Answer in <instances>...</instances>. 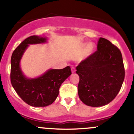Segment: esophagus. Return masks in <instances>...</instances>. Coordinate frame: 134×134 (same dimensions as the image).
Instances as JSON below:
<instances>
[{"instance_id":"1","label":"esophagus","mask_w":134,"mask_h":134,"mask_svg":"<svg viewBox=\"0 0 134 134\" xmlns=\"http://www.w3.org/2000/svg\"><path fill=\"white\" fill-rule=\"evenodd\" d=\"M71 71H72V73H75V72H76V69H75L74 67H72L71 68Z\"/></svg>"}]
</instances>
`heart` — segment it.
<instances>
[{
    "instance_id": "b5f03b06",
    "label": "heart",
    "mask_w": 134,
    "mask_h": 134,
    "mask_svg": "<svg viewBox=\"0 0 134 134\" xmlns=\"http://www.w3.org/2000/svg\"><path fill=\"white\" fill-rule=\"evenodd\" d=\"M80 49H84L82 54L81 55L82 59H86L90 57L96 51V45L93 43H81L79 45Z\"/></svg>"
}]
</instances>
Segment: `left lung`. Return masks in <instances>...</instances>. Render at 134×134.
Segmentation results:
<instances>
[{
	"mask_svg": "<svg viewBox=\"0 0 134 134\" xmlns=\"http://www.w3.org/2000/svg\"><path fill=\"white\" fill-rule=\"evenodd\" d=\"M97 49L76 67L79 76L77 90L80 99L93 107H103L113 101L125 77L119 49L103 38L98 40Z\"/></svg>",
	"mask_w": 134,
	"mask_h": 134,
	"instance_id": "1",
	"label": "left lung"
}]
</instances>
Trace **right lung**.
<instances>
[{
  "label": "right lung",
  "instance_id": "add662e5",
  "mask_svg": "<svg viewBox=\"0 0 134 134\" xmlns=\"http://www.w3.org/2000/svg\"><path fill=\"white\" fill-rule=\"evenodd\" d=\"M48 38L33 35L27 38L15 49L11 57L10 81L20 98L29 105L44 107L53 103L59 88L72 74L69 66L62 69H50L37 77H27L23 73L21 60L30 44L47 43Z\"/></svg>",
  "mask_w": 134,
  "mask_h": 134
}]
</instances>
